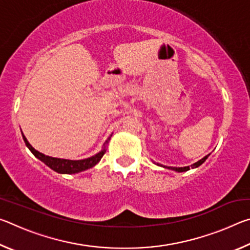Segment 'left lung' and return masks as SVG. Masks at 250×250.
I'll return each mask as SVG.
<instances>
[{"label":"left lung","instance_id":"obj_1","mask_svg":"<svg viewBox=\"0 0 250 250\" xmlns=\"http://www.w3.org/2000/svg\"><path fill=\"white\" fill-rule=\"evenodd\" d=\"M209 155V154H208ZM208 155H206V156H204V158H203L202 160H200V161H197L196 163H194V164H192L191 167H167V168H171V170H173V171H176V172H185V171H188L189 170V167H200L201 164H203L205 162V160L208 158ZM158 166H161V164H158ZM161 167H163V166H161Z\"/></svg>","mask_w":250,"mask_h":250}]
</instances>
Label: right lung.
Listing matches in <instances>:
<instances>
[{
	"label": "right lung",
	"mask_w": 250,
	"mask_h": 250,
	"mask_svg": "<svg viewBox=\"0 0 250 250\" xmlns=\"http://www.w3.org/2000/svg\"><path fill=\"white\" fill-rule=\"evenodd\" d=\"M22 135H23L25 145L27 146L28 149L31 150L32 153L35 155L37 159L43 161L46 166L49 167L55 172L62 173V174H74V173L82 172V171H84V170H88V168H90L92 167H95L96 164L101 160V158H103L104 154L105 153V145H107V143L110 140V138H111V137H109L107 139V141H105L104 145V149L101 150L99 153H97L96 155L91 156V158H88V159H84V160L73 161V160L52 158V156H47V155H45L43 153H41V152L36 151L31 145H29L28 141L26 140V138H25V135L23 133H22Z\"/></svg>",
	"instance_id": "obj_1"
}]
</instances>
